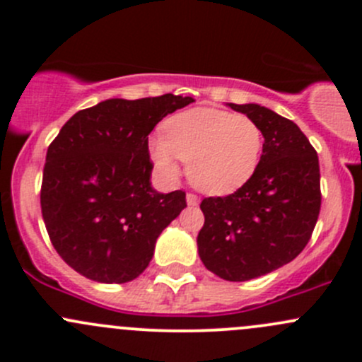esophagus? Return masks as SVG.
I'll list each match as a JSON object with an SVG mask.
<instances>
[{"label": "esophagus", "mask_w": 362, "mask_h": 362, "mask_svg": "<svg viewBox=\"0 0 362 362\" xmlns=\"http://www.w3.org/2000/svg\"><path fill=\"white\" fill-rule=\"evenodd\" d=\"M185 199H187V204H191V206H196V204L199 203L198 196H196V194H192V192H189V194L185 196Z\"/></svg>", "instance_id": "1"}]
</instances>
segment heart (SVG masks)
Here are the masks:
<instances>
[{
	"label": "heart",
	"mask_w": 362,
	"mask_h": 362,
	"mask_svg": "<svg viewBox=\"0 0 362 362\" xmlns=\"http://www.w3.org/2000/svg\"><path fill=\"white\" fill-rule=\"evenodd\" d=\"M262 131L254 119L217 108H192L164 122V136L148 141V154L166 180H177L180 159L199 191L226 196L245 185L262 154Z\"/></svg>",
	"instance_id": "1"
}]
</instances>
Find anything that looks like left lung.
<instances>
[{"mask_svg":"<svg viewBox=\"0 0 362 362\" xmlns=\"http://www.w3.org/2000/svg\"><path fill=\"white\" fill-rule=\"evenodd\" d=\"M262 131V156L245 185L226 198H204L198 254L211 273L247 282L301 254L320 211L315 148L286 117L255 103H228Z\"/></svg>","mask_w":362,"mask_h":362,"instance_id":"1","label":"left lung"}]
</instances>
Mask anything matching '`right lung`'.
I'll use <instances>...</instances> for the list:
<instances>
[{
	"label": "right lung",
	"mask_w": 362,
	"mask_h": 362,
	"mask_svg": "<svg viewBox=\"0 0 362 362\" xmlns=\"http://www.w3.org/2000/svg\"><path fill=\"white\" fill-rule=\"evenodd\" d=\"M192 98H112L76 112L47 151L40 203L54 249L101 284L140 276L156 242L187 206L184 191L152 187L148 134Z\"/></svg>",
	"instance_id": "right-lung-1"
}]
</instances>
